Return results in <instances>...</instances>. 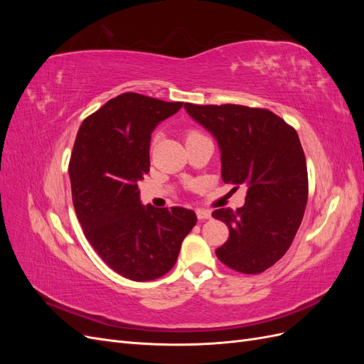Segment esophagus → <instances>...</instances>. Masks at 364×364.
Wrapping results in <instances>:
<instances>
[{
	"instance_id": "obj_1",
	"label": "esophagus",
	"mask_w": 364,
	"mask_h": 364,
	"mask_svg": "<svg viewBox=\"0 0 364 364\" xmlns=\"http://www.w3.org/2000/svg\"><path fill=\"white\" fill-rule=\"evenodd\" d=\"M196 214H197V217H199V220L211 218V211H208V209H203V208H197Z\"/></svg>"
}]
</instances>
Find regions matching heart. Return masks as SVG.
<instances>
[{
	"instance_id": "b5f03b06",
	"label": "heart",
	"mask_w": 364,
	"mask_h": 364,
	"mask_svg": "<svg viewBox=\"0 0 364 364\" xmlns=\"http://www.w3.org/2000/svg\"><path fill=\"white\" fill-rule=\"evenodd\" d=\"M190 134H193V132H190Z\"/></svg>"
}]
</instances>
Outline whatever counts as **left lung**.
<instances>
[{
    "label": "left lung",
    "mask_w": 364,
    "mask_h": 364,
    "mask_svg": "<svg viewBox=\"0 0 364 364\" xmlns=\"http://www.w3.org/2000/svg\"><path fill=\"white\" fill-rule=\"evenodd\" d=\"M186 112L215 136L225 183L247 186L246 203L213 217L229 229L215 250L225 266L258 274L291 246L308 200L306 161L296 130L269 109L185 103Z\"/></svg>",
    "instance_id": "obj_1"
}]
</instances>
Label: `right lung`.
Listing matches in <instances>:
<instances>
[{
  "instance_id": "obj_1",
  "label": "right lung",
  "mask_w": 364,
  "mask_h": 364,
  "mask_svg": "<svg viewBox=\"0 0 364 364\" xmlns=\"http://www.w3.org/2000/svg\"><path fill=\"white\" fill-rule=\"evenodd\" d=\"M182 105L124 92L85 118L77 132L70 159L77 218L98 257L132 281L170 272L197 222L191 209L139 202L138 182L150 171L151 132Z\"/></svg>"
}]
</instances>
